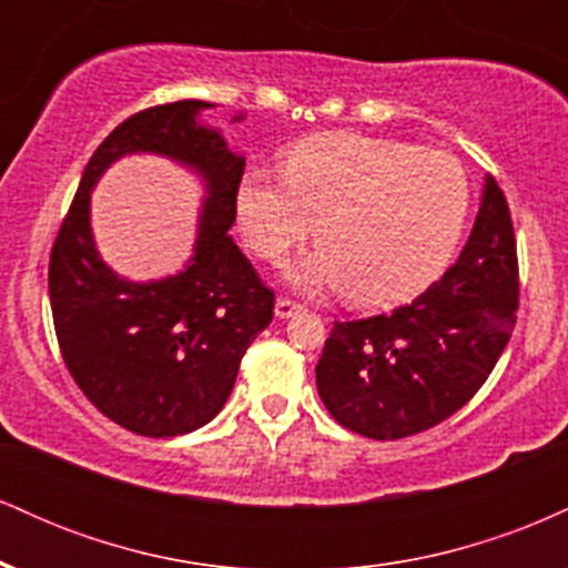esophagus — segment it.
I'll return each instance as SVG.
<instances>
[{
  "instance_id": "34e87169",
  "label": "esophagus",
  "mask_w": 568,
  "mask_h": 568,
  "mask_svg": "<svg viewBox=\"0 0 568 568\" xmlns=\"http://www.w3.org/2000/svg\"><path fill=\"white\" fill-rule=\"evenodd\" d=\"M304 306L291 302V298H277L275 302V317H280V321H288V317L296 315V312H302Z\"/></svg>"
}]
</instances>
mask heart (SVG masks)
I'll list each match as a JSON object with an SVG mask.
<instances>
[{
	"label": "heart",
	"instance_id": "1",
	"mask_svg": "<svg viewBox=\"0 0 568 568\" xmlns=\"http://www.w3.org/2000/svg\"><path fill=\"white\" fill-rule=\"evenodd\" d=\"M465 168L440 149L357 133H321L288 149L283 173L240 179L245 243L277 262L317 224L321 245L285 266L302 291H347L361 306L403 302L446 270L465 230Z\"/></svg>",
	"mask_w": 568,
	"mask_h": 568
}]
</instances>
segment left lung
Returning <instances> with one entry per match:
<instances>
[{"mask_svg": "<svg viewBox=\"0 0 568 568\" xmlns=\"http://www.w3.org/2000/svg\"><path fill=\"white\" fill-rule=\"evenodd\" d=\"M518 256L510 207L484 179L470 240L438 283L389 315L336 323L317 393L352 433L397 440L448 419L478 393L510 342Z\"/></svg>", "mask_w": 568, "mask_h": 568, "instance_id": "left-lung-1", "label": "left lung"}]
</instances>
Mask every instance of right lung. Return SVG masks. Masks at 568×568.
<instances>
[{"mask_svg":"<svg viewBox=\"0 0 568 568\" xmlns=\"http://www.w3.org/2000/svg\"><path fill=\"white\" fill-rule=\"evenodd\" d=\"M186 101L146 109L114 128L84 168L50 253V306L69 374L103 416L143 438H173L224 408L240 361L275 312V293L232 240L245 158ZM245 114L234 112L232 122ZM130 153L186 166L203 184L199 234L185 270L158 281L112 271L89 224L92 189Z\"/></svg>","mask_w":568,"mask_h":568,"instance_id":"obj_1","label":"right lung"}]
</instances>
